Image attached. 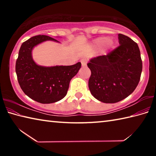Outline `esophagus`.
Returning a JSON list of instances; mask_svg holds the SVG:
<instances>
[{"instance_id":"34e87169","label":"esophagus","mask_w":156,"mask_h":156,"mask_svg":"<svg viewBox=\"0 0 156 156\" xmlns=\"http://www.w3.org/2000/svg\"><path fill=\"white\" fill-rule=\"evenodd\" d=\"M80 62H81V64L83 67H84V66L87 65V58H82L80 60Z\"/></svg>"}]
</instances>
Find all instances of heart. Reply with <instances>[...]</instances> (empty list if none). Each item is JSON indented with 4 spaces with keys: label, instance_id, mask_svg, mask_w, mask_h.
<instances>
[{
    "label": "heart",
    "instance_id": "obj_1",
    "mask_svg": "<svg viewBox=\"0 0 156 156\" xmlns=\"http://www.w3.org/2000/svg\"><path fill=\"white\" fill-rule=\"evenodd\" d=\"M108 41H109V39L106 38V37H102V38H97L96 41H95V43H96L97 45L101 46V45H102V44H104L105 43H106Z\"/></svg>",
    "mask_w": 156,
    "mask_h": 156
}]
</instances>
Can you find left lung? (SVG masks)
Segmentation results:
<instances>
[{"instance_id":"left-lung-1","label":"left lung","mask_w":156,"mask_h":156,"mask_svg":"<svg viewBox=\"0 0 156 156\" xmlns=\"http://www.w3.org/2000/svg\"><path fill=\"white\" fill-rule=\"evenodd\" d=\"M118 41L117 48L87 63L91 72L89 90L95 98L104 103H115L126 98L140 79L142 62L138 44L121 34Z\"/></svg>"}]
</instances>
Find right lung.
I'll return each mask as SVG.
<instances>
[{"mask_svg": "<svg viewBox=\"0 0 156 156\" xmlns=\"http://www.w3.org/2000/svg\"><path fill=\"white\" fill-rule=\"evenodd\" d=\"M60 43L51 37L33 36L21 45L16 62V73L23 92L35 101L49 104L59 101L67 95L69 83L81 67V63L70 66L45 67L37 65L32 57V50L43 42Z\"/></svg>", "mask_w": 156, "mask_h": 156, "instance_id": "1", "label": "right lung"}]
</instances>
